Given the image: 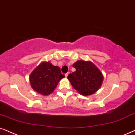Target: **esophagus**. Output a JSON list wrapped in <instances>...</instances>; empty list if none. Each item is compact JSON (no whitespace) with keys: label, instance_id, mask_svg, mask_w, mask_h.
<instances>
[{"label":"esophagus","instance_id":"1","mask_svg":"<svg viewBox=\"0 0 135 135\" xmlns=\"http://www.w3.org/2000/svg\"><path fill=\"white\" fill-rule=\"evenodd\" d=\"M69 72L65 73V77H67V76H68V75H69Z\"/></svg>","mask_w":135,"mask_h":135}]
</instances>
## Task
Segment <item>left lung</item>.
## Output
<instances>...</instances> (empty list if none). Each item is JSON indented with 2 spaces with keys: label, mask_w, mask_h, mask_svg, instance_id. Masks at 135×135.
<instances>
[{
  "label": "left lung",
  "mask_w": 135,
  "mask_h": 135,
  "mask_svg": "<svg viewBox=\"0 0 135 135\" xmlns=\"http://www.w3.org/2000/svg\"><path fill=\"white\" fill-rule=\"evenodd\" d=\"M73 66L75 68L76 71L70 73L67 78L80 94L88 96L100 88L103 76L93 63L79 60L75 63Z\"/></svg>",
  "instance_id": "left-lung-1"
}]
</instances>
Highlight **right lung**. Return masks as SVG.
<instances>
[{"instance_id":"add662e5","label":"right lung","mask_w":135,"mask_h":135,"mask_svg":"<svg viewBox=\"0 0 135 135\" xmlns=\"http://www.w3.org/2000/svg\"><path fill=\"white\" fill-rule=\"evenodd\" d=\"M65 75L60 67L49 62H43L32 71L30 75L32 88L43 95H50L55 90L59 81Z\"/></svg>"}]
</instances>
